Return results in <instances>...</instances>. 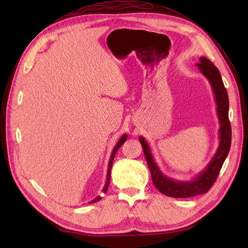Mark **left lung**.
Masks as SVG:
<instances>
[{
  "instance_id": "left-lung-1",
  "label": "left lung",
  "mask_w": 248,
  "mask_h": 248,
  "mask_svg": "<svg viewBox=\"0 0 248 248\" xmlns=\"http://www.w3.org/2000/svg\"><path fill=\"white\" fill-rule=\"evenodd\" d=\"M199 61L200 62L197 64L199 70L208 78V80L212 85L215 100H217V115L220 123L219 147L217 155H215L212 161L210 162V164L205 168V170H203L193 181L180 182L171 180V179L165 177L161 172L159 167L155 165L154 159H152L148 145H147L143 138L140 139V144L143 146L144 155L147 164L149 166L152 182H154L155 186L162 194L173 198L193 197L207 193L212 187L214 182L217 181L226 157H227L229 154L231 146V125L228 117L229 100L227 91H226L224 86L220 73L213 62H210L208 59H205V57H200Z\"/></svg>"
}]
</instances>
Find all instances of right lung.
I'll return each instance as SVG.
<instances>
[{
	"label": "right lung",
	"instance_id": "obj_1",
	"mask_svg": "<svg viewBox=\"0 0 248 248\" xmlns=\"http://www.w3.org/2000/svg\"><path fill=\"white\" fill-rule=\"evenodd\" d=\"M125 140H127V135H124L123 138L120 139V140L118 141L117 143V145L115 146V148H114V150H113V152H112V155H110V159H109V163H108V175H107V182H105V186H104V187H103V189H102V193H107V191H108V184H109V180H110V170H112V165H113V161H114V157H115V155H116V152H117V150L120 148L121 147V145H123L124 141H125ZM102 197L101 196H98L97 198H94L93 200H92L91 202L89 203H93V202H99L100 199H101Z\"/></svg>",
	"mask_w": 248,
	"mask_h": 248
}]
</instances>
